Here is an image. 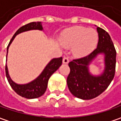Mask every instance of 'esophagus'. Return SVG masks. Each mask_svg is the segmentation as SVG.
<instances>
[{"label": "esophagus", "instance_id": "esophagus-1", "mask_svg": "<svg viewBox=\"0 0 121 121\" xmlns=\"http://www.w3.org/2000/svg\"><path fill=\"white\" fill-rule=\"evenodd\" d=\"M69 62V58L68 57H64L63 58V63L64 64H68Z\"/></svg>", "mask_w": 121, "mask_h": 121}]
</instances>
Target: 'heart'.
I'll list each match as a JSON object with an SVG mask.
<instances>
[{"instance_id": "heart-1", "label": "heart", "mask_w": 121, "mask_h": 121, "mask_svg": "<svg viewBox=\"0 0 121 121\" xmlns=\"http://www.w3.org/2000/svg\"><path fill=\"white\" fill-rule=\"evenodd\" d=\"M60 40L64 46L73 47L72 52L76 56L82 57L95 49L98 42V34L95 30L76 26L65 32Z\"/></svg>"}]
</instances>
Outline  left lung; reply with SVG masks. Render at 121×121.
Here are the masks:
<instances>
[{"mask_svg":"<svg viewBox=\"0 0 121 121\" xmlns=\"http://www.w3.org/2000/svg\"><path fill=\"white\" fill-rule=\"evenodd\" d=\"M99 40L97 48L90 54L69 62L70 72L67 78L71 93L82 99H91L104 91L115 74L117 51L107 32L97 27ZM104 54L105 68L101 75L93 76L89 73L88 65L98 54Z\"/></svg>","mask_w":121,"mask_h":121,"instance_id":"1","label":"left lung"}]
</instances>
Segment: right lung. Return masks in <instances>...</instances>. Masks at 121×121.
Listing matches in <instances>:
<instances>
[{"mask_svg":"<svg viewBox=\"0 0 121 121\" xmlns=\"http://www.w3.org/2000/svg\"><path fill=\"white\" fill-rule=\"evenodd\" d=\"M31 30H42L43 26H42L41 22H31V23H29L25 26H22L19 29L17 30V31L13 35V36L12 37L11 40H10L8 46H7V56L9 47L11 44V43L13 42V39L16 36V35H17L19 33H22L23 32ZM61 64H62V57H61L51 60L39 76L33 81L30 82L28 84H25V85H18V84L14 82L11 79L10 76L9 75L8 68H7V64L5 66L6 76L7 78L9 85L18 95H19L22 97L27 98V99H34V98H37V97L42 96L45 93L46 89H47V87L48 81H49V78L55 71L60 68Z\"/></svg>","mask_w":121,"mask_h":121,"instance_id":"right-lung-1","label":"right lung"}]
</instances>
